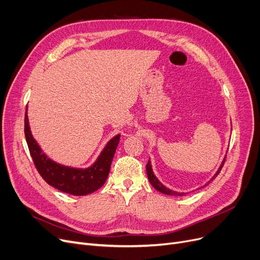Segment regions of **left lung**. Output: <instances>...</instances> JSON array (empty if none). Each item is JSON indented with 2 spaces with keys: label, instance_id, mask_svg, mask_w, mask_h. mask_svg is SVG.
Listing matches in <instances>:
<instances>
[{
  "label": "left lung",
  "instance_id": "left-lung-1",
  "mask_svg": "<svg viewBox=\"0 0 260 260\" xmlns=\"http://www.w3.org/2000/svg\"><path fill=\"white\" fill-rule=\"evenodd\" d=\"M225 158H226V157H225ZM225 158H224L223 162L221 163L219 170H217V172L214 174L213 177L210 179V181H212V180L216 177V176L219 175V173L221 172V170H222V168H223V165H224V163H225ZM146 172H147V176H148L149 182L151 183V185L153 186V188H154L155 190H158L159 192H161V193H163V194H166V195H176V196H182V195H185V194H186V193H180V192L173 191V190H171V189H169V188H166L165 185H163V184L159 181V179H158L157 177H155L153 172H152L150 159H149V161H148V163H147V165H146ZM210 181H209V182H210ZM209 182H208V183H209ZM208 183H206L205 185H207Z\"/></svg>",
  "mask_w": 260,
  "mask_h": 260
}]
</instances>
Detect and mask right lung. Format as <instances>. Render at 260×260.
Instances as JSON below:
<instances>
[{
    "label": "right lung",
    "mask_w": 260,
    "mask_h": 260,
    "mask_svg": "<svg viewBox=\"0 0 260 260\" xmlns=\"http://www.w3.org/2000/svg\"><path fill=\"white\" fill-rule=\"evenodd\" d=\"M24 133L30 157L41 177L53 188L76 196L90 194L105 184L120 137L117 134L111 139L102 149L96 162L89 168L76 169L60 165L48 158L43 152L30 132L27 112H25L24 117Z\"/></svg>",
    "instance_id": "obj_1"
}]
</instances>
